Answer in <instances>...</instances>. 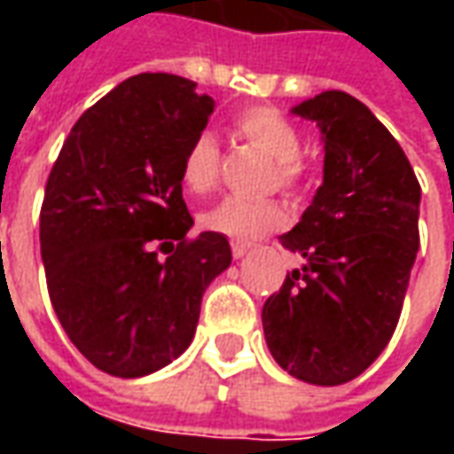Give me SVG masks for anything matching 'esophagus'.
I'll return each instance as SVG.
<instances>
[{
    "instance_id": "esophagus-1",
    "label": "esophagus",
    "mask_w": 454,
    "mask_h": 454,
    "mask_svg": "<svg viewBox=\"0 0 454 454\" xmlns=\"http://www.w3.org/2000/svg\"><path fill=\"white\" fill-rule=\"evenodd\" d=\"M247 253H250V245H247V242H239V239L232 242V254H235L237 260H242Z\"/></svg>"
}]
</instances>
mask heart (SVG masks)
<instances>
[{"label":"heart","instance_id":"heart-1","mask_svg":"<svg viewBox=\"0 0 454 454\" xmlns=\"http://www.w3.org/2000/svg\"><path fill=\"white\" fill-rule=\"evenodd\" d=\"M237 131L247 138L254 149H260L272 164H278V182L293 186L298 179V159L303 151L301 133L288 118L272 108H250L237 118ZM219 146L217 138L209 131L194 136L182 159V182L189 192L204 194L217 182ZM200 222L204 230L235 239H253V237L272 232L286 224V209L275 201H247L239 197H227L212 209L201 212Z\"/></svg>","mask_w":454,"mask_h":454}]
</instances>
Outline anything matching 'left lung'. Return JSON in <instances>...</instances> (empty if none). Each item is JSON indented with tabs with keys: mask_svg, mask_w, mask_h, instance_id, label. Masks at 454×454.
<instances>
[{
	"mask_svg": "<svg viewBox=\"0 0 454 454\" xmlns=\"http://www.w3.org/2000/svg\"><path fill=\"white\" fill-rule=\"evenodd\" d=\"M293 114L323 141V184L280 235L305 262L262 305L272 358L290 376L339 387L364 374L392 339L419 250L422 189L392 133L340 90Z\"/></svg>",
	"mask_w": 454,
	"mask_h": 454,
	"instance_id": "left-lung-1",
	"label": "left lung"
}]
</instances>
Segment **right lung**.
Returning <instances> with one entry per match:
<instances>
[{
  "label": "right lung",
  "instance_id": "1",
  "mask_svg": "<svg viewBox=\"0 0 454 454\" xmlns=\"http://www.w3.org/2000/svg\"><path fill=\"white\" fill-rule=\"evenodd\" d=\"M212 114L192 80L133 75L80 115L50 171L40 212L50 301L106 374L138 379L182 356L204 290L232 262L224 235L186 237L182 159Z\"/></svg>",
  "mask_w": 454,
  "mask_h": 454
}]
</instances>
